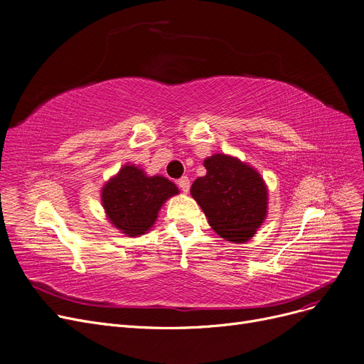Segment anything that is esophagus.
Masks as SVG:
<instances>
[{"instance_id":"34e87169","label":"esophagus","mask_w":364,"mask_h":364,"mask_svg":"<svg viewBox=\"0 0 364 364\" xmlns=\"http://www.w3.org/2000/svg\"><path fill=\"white\" fill-rule=\"evenodd\" d=\"M178 185H179V188H181V190H182L183 193L190 191V179H188L186 176H182V178L178 181Z\"/></svg>"}]
</instances>
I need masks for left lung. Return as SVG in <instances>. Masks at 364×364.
<instances>
[{
    "instance_id": "8db88e82",
    "label": "left lung",
    "mask_w": 364,
    "mask_h": 364,
    "mask_svg": "<svg viewBox=\"0 0 364 364\" xmlns=\"http://www.w3.org/2000/svg\"><path fill=\"white\" fill-rule=\"evenodd\" d=\"M206 176L197 178L191 196L210 227L228 242L250 240L267 213V190L259 174L237 158L212 155Z\"/></svg>"
}]
</instances>
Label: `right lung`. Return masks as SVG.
<instances>
[{
  "label": "right lung",
  "instance_id": "add662e5",
  "mask_svg": "<svg viewBox=\"0 0 364 364\" xmlns=\"http://www.w3.org/2000/svg\"><path fill=\"white\" fill-rule=\"evenodd\" d=\"M178 193L168 179L148 178L140 168L125 166L105 185L101 201L110 223L134 237L152 227L163 203Z\"/></svg>",
  "mask_w": 364,
  "mask_h": 364
}]
</instances>
